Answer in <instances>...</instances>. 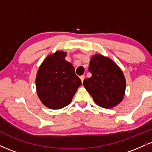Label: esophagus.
I'll use <instances>...</instances> for the list:
<instances>
[{"instance_id":"obj_1","label":"esophagus","mask_w":152,"mask_h":152,"mask_svg":"<svg viewBox=\"0 0 152 152\" xmlns=\"http://www.w3.org/2000/svg\"><path fill=\"white\" fill-rule=\"evenodd\" d=\"M80 78H81V81L82 83H83V80H84V78H85V76H83V75H82V76H80Z\"/></svg>"}]
</instances>
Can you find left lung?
<instances>
[{"instance_id":"left-lung-1","label":"left lung","mask_w":152,"mask_h":152,"mask_svg":"<svg viewBox=\"0 0 152 152\" xmlns=\"http://www.w3.org/2000/svg\"><path fill=\"white\" fill-rule=\"evenodd\" d=\"M88 71L91 78H85L83 86L99 106L113 108L123 100L126 79L118 66L109 57L96 54L91 57Z\"/></svg>"}]
</instances>
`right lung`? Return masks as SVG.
<instances>
[{
    "label": "right lung",
    "mask_w": 152,
    "mask_h": 152,
    "mask_svg": "<svg viewBox=\"0 0 152 152\" xmlns=\"http://www.w3.org/2000/svg\"><path fill=\"white\" fill-rule=\"evenodd\" d=\"M66 52L49 54L39 66L36 77L38 96L44 106L61 109L72 101L81 81L75 74L74 66L65 60Z\"/></svg>",
    "instance_id": "1"
}]
</instances>
